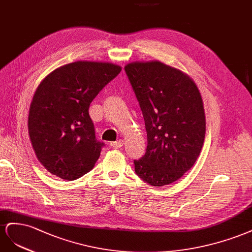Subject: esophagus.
<instances>
[{
    "mask_svg": "<svg viewBox=\"0 0 252 252\" xmlns=\"http://www.w3.org/2000/svg\"><path fill=\"white\" fill-rule=\"evenodd\" d=\"M124 145H125V142H124V140H122V139H119V140H117V141L111 142V147L114 148V149H119V148H121Z\"/></svg>",
    "mask_w": 252,
    "mask_h": 252,
    "instance_id": "34e87169",
    "label": "esophagus"
}]
</instances>
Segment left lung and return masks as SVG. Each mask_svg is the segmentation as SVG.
I'll list each match as a JSON object with an SVG mask.
<instances>
[{
    "label": "left lung",
    "instance_id": "obj_1",
    "mask_svg": "<svg viewBox=\"0 0 252 252\" xmlns=\"http://www.w3.org/2000/svg\"><path fill=\"white\" fill-rule=\"evenodd\" d=\"M145 119L146 154L135 172L154 187L170 185L189 171L203 148L206 119L196 84L183 71L159 61L125 67Z\"/></svg>",
    "mask_w": 252,
    "mask_h": 252
}]
</instances>
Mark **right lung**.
Instances as JSON below:
<instances>
[{"label": "right lung", "instance_id": "1", "mask_svg": "<svg viewBox=\"0 0 252 252\" xmlns=\"http://www.w3.org/2000/svg\"><path fill=\"white\" fill-rule=\"evenodd\" d=\"M120 71L112 63L78 61L55 69L40 83L31 104L28 133L49 173L75 181L94 168L104 142L96 139L90 104Z\"/></svg>", "mask_w": 252, "mask_h": 252}]
</instances>
